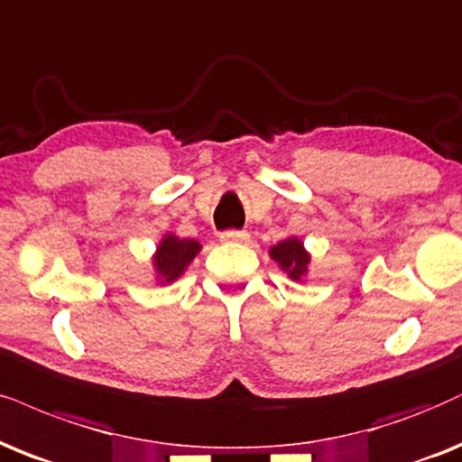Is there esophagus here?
<instances>
[{
  "instance_id": "1",
  "label": "esophagus",
  "mask_w": 462,
  "mask_h": 462,
  "mask_svg": "<svg viewBox=\"0 0 462 462\" xmlns=\"http://www.w3.org/2000/svg\"><path fill=\"white\" fill-rule=\"evenodd\" d=\"M218 237H220V242H246L248 233L246 231H222Z\"/></svg>"
}]
</instances>
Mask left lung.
Returning a JSON list of instances; mask_svg holds the SVG:
<instances>
[{"instance_id": "1", "label": "left lung", "mask_w": 462, "mask_h": 462, "mask_svg": "<svg viewBox=\"0 0 462 462\" xmlns=\"http://www.w3.org/2000/svg\"><path fill=\"white\" fill-rule=\"evenodd\" d=\"M270 257L276 261L282 272H287L291 281L300 282L301 278L309 274L310 254L306 253L304 244L298 237H289V240L278 242L276 246L270 248Z\"/></svg>"}]
</instances>
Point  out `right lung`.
Masks as SVG:
<instances>
[{
    "instance_id": "right-lung-1",
    "label": "right lung",
    "mask_w": 462,
    "mask_h": 462,
    "mask_svg": "<svg viewBox=\"0 0 462 462\" xmlns=\"http://www.w3.org/2000/svg\"><path fill=\"white\" fill-rule=\"evenodd\" d=\"M199 250H201V244L197 240H180L173 233H167L158 244L156 254L152 259L158 282L167 284L178 281L186 267L190 265V261L197 257Z\"/></svg>"
}]
</instances>
